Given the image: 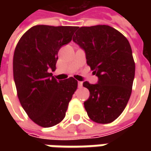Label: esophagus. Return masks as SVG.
<instances>
[{"instance_id":"esophagus-1","label":"esophagus","mask_w":151,"mask_h":151,"mask_svg":"<svg viewBox=\"0 0 151 151\" xmlns=\"http://www.w3.org/2000/svg\"><path fill=\"white\" fill-rule=\"evenodd\" d=\"M78 87L79 88L82 87V82H78Z\"/></svg>"}]
</instances>
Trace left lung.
<instances>
[{
  "label": "left lung",
  "instance_id": "8db88e82",
  "mask_svg": "<svg viewBox=\"0 0 151 151\" xmlns=\"http://www.w3.org/2000/svg\"><path fill=\"white\" fill-rule=\"evenodd\" d=\"M73 40L85 51L98 83L83 82L90 91L84 107L90 119L108 124L123 112L132 93L135 63L129 42L107 25L77 27Z\"/></svg>",
  "mask_w": 151,
  "mask_h": 151
}]
</instances>
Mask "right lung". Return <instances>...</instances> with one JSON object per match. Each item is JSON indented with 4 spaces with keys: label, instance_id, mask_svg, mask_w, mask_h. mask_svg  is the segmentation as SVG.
<instances>
[{
    "label": "right lung",
    "instance_id": "right-lung-1",
    "mask_svg": "<svg viewBox=\"0 0 151 151\" xmlns=\"http://www.w3.org/2000/svg\"><path fill=\"white\" fill-rule=\"evenodd\" d=\"M77 27H32L18 41L13 60L18 97L28 116L38 125L48 128L65 116L77 90L73 78L57 81L55 71L60 48L72 40Z\"/></svg>",
    "mask_w": 151,
    "mask_h": 151
}]
</instances>
